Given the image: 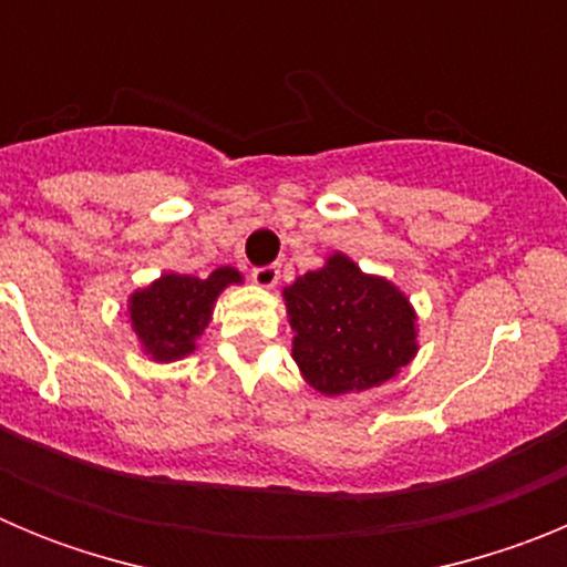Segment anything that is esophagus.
<instances>
[{
  "label": "esophagus",
  "mask_w": 567,
  "mask_h": 567,
  "mask_svg": "<svg viewBox=\"0 0 567 567\" xmlns=\"http://www.w3.org/2000/svg\"><path fill=\"white\" fill-rule=\"evenodd\" d=\"M280 278V267L278 264H269V267H258L252 269V280L258 284L260 289H272Z\"/></svg>",
  "instance_id": "1"
}]
</instances>
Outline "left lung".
Wrapping results in <instances>:
<instances>
[{"instance_id": "8db88e82", "label": "left lung", "mask_w": 567, "mask_h": 567, "mask_svg": "<svg viewBox=\"0 0 567 567\" xmlns=\"http://www.w3.org/2000/svg\"><path fill=\"white\" fill-rule=\"evenodd\" d=\"M292 358L315 392L338 398L392 380L417 354V315L380 275L343 252L284 289Z\"/></svg>"}]
</instances>
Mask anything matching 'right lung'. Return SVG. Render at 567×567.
Listing matches in <instances>:
<instances>
[{
    "label": "right lung",
    "instance_id": "1",
    "mask_svg": "<svg viewBox=\"0 0 567 567\" xmlns=\"http://www.w3.org/2000/svg\"><path fill=\"white\" fill-rule=\"evenodd\" d=\"M229 284H240V272L233 267H218L207 278L164 272L150 287L135 289L130 295L127 312L144 354L158 363L193 354L195 340L202 338L213 320L215 300Z\"/></svg>",
    "mask_w": 567,
    "mask_h": 567
}]
</instances>
